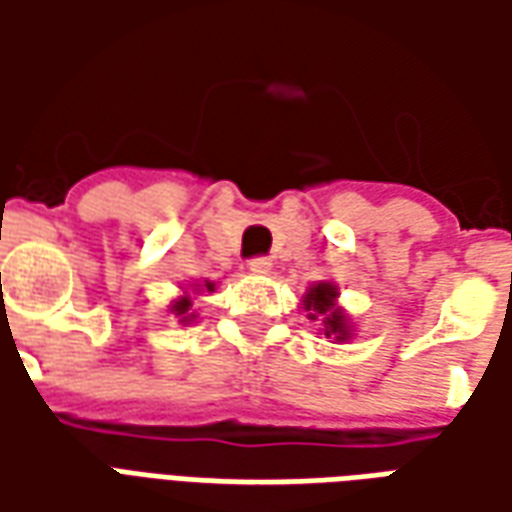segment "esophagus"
Returning <instances> with one entry per match:
<instances>
[{"mask_svg": "<svg viewBox=\"0 0 512 512\" xmlns=\"http://www.w3.org/2000/svg\"><path fill=\"white\" fill-rule=\"evenodd\" d=\"M249 271H252V274H268V271H271V260H268V257H252V260H249Z\"/></svg>", "mask_w": 512, "mask_h": 512, "instance_id": "esophagus-1", "label": "esophagus"}]
</instances>
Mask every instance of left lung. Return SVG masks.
<instances>
[{
    "instance_id": "1",
    "label": "left lung",
    "mask_w": 512,
    "mask_h": 512,
    "mask_svg": "<svg viewBox=\"0 0 512 512\" xmlns=\"http://www.w3.org/2000/svg\"><path fill=\"white\" fill-rule=\"evenodd\" d=\"M334 299H337V288L329 285V282H321V285H312L304 296V310L310 312V318H323V332L326 337H334V340H348V321L345 315L337 307H334Z\"/></svg>"
}]
</instances>
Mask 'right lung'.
<instances>
[{
	"label": "right lung",
	"instance_id": "add662e5",
	"mask_svg": "<svg viewBox=\"0 0 512 512\" xmlns=\"http://www.w3.org/2000/svg\"><path fill=\"white\" fill-rule=\"evenodd\" d=\"M205 288L213 290V285H211V282H208ZM189 307H191V299H189V296H183V299L175 301V307H172V312H175V315H186V312H189ZM180 321H189V318H180Z\"/></svg>",
	"mask_w": 512,
	"mask_h": 512
}]
</instances>
